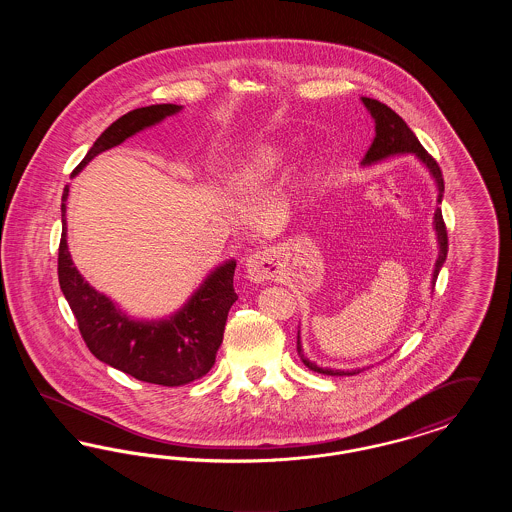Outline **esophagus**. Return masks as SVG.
<instances>
[{
	"label": "esophagus",
	"instance_id": "1",
	"mask_svg": "<svg viewBox=\"0 0 512 512\" xmlns=\"http://www.w3.org/2000/svg\"><path fill=\"white\" fill-rule=\"evenodd\" d=\"M245 270H247V278L251 282H267V280H272L278 274V270H280L276 251L261 249V251L253 253L245 261Z\"/></svg>",
	"mask_w": 512,
	"mask_h": 512
}]
</instances>
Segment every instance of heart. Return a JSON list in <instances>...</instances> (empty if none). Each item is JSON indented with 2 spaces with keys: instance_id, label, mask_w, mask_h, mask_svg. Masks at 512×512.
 Instances as JSON below:
<instances>
[{
  "instance_id": "obj_1",
  "label": "heart",
  "mask_w": 512,
  "mask_h": 512,
  "mask_svg": "<svg viewBox=\"0 0 512 512\" xmlns=\"http://www.w3.org/2000/svg\"><path fill=\"white\" fill-rule=\"evenodd\" d=\"M286 161L284 149L278 146H265L257 149L251 157H247L238 165L234 176L240 182H253V180H265L282 167Z\"/></svg>"
}]
</instances>
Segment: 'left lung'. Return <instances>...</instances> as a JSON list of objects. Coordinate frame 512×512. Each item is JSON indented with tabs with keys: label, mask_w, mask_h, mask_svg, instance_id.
Segmentation results:
<instances>
[{
	"label": "left lung",
	"mask_w": 512,
	"mask_h": 512,
	"mask_svg": "<svg viewBox=\"0 0 512 512\" xmlns=\"http://www.w3.org/2000/svg\"><path fill=\"white\" fill-rule=\"evenodd\" d=\"M365 103L370 117L374 119V128H376V136L372 140V146L368 147L365 159H363V167L366 165H374L378 161H384L393 155H405V153H413L414 157L428 169L432 174L436 186H438V203H441L443 197V176L439 171V165L434 161V157L422 147L418 142V138L414 136L413 130L407 126V122L403 121L393 109H390L386 103H380L378 99L361 98ZM434 230L438 236V259L434 265V274H432V290L434 284L438 280L439 270L443 267L445 259H447V230H445V222L441 217V207H436L434 213ZM297 353L303 361V365L307 366L309 370L318 372V374H326V376H353L363 372L365 368H355V370H334L328 366H318L313 363L305 353H303V345H301V336L297 332Z\"/></svg>",
	"instance_id": "1"
}]
</instances>
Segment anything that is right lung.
<instances>
[{
  "instance_id": "obj_1",
  "label": "right lung",
  "mask_w": 512,
  "mask_h": 512,
  "mask_svg": "<svg viewBox=\"0 0 512 512\" xmlns=\"http://www.w3.org/2000/svg\"><path fill=\"white\" fill-rule=\"evenodd\" d=\"M178 111H182V105L161 103L122 115L99 136L71 176H76L99 153L119 146L126 138ZM67 197L69 186H65L61 199L59 286L94 357L136 380L169 388L205 376L215 365L228 311L238 299L234 292L236 261L230 259L215 268L184 307L171 317L159 320L128 317L107 295L94 290L74 267L67 245Z\"/></svg>"
}]
</instances>
